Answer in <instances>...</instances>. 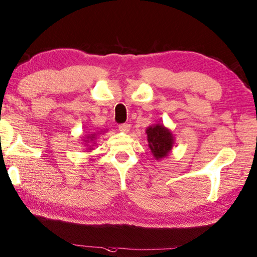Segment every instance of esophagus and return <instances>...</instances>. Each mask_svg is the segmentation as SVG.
<instances>
[{"label": "esophagus", "instance_id": "esophagus-1", "mask_svg": "<svg viewBox=\"0 0 257 257\" xmlns=\"http://www.w3.org/2000/svg\"><path fill=\"white\" fill-rule=\"evenodd\" d=\"M119 130H120L121 133L127 134V133H129V130H130V124H128V123H122V124L119 125Z\"/></svg>", "mask_w": 257, "mask_h": 257}]
</instances>
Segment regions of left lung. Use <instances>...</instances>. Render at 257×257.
Returning <instances> with one entry per match:
<instances>
[{
	"mask_svg": "<svg viewBox=\"0 0 257 257\" xmlns=\"http://www.w3.org/2000/svg\"><path fill=\"white\" fill-rule=\"evenodd\" d=\"M149 148L156 160H161L172 152L175 144L173 132L162 123H156L146 128Z\"/></svg>",
	"mask_w": 257,
	"mask_h": 257,
	"instance_id": "8db88e82",
	"label": "left lung"
}]
</instances>
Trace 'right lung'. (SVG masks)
<instances>
[{
  "instance_id": "1",
  "label": "right lung",
  "mask_w": 257,
  "mask_h": 257,
  "mask_svg": "<svg viewBox=\"0 0 257 257\" xmlns=\"http://www.w3.org/2000/svg\"><path fill=\"white\" fill-rule=\"evenodd\" d=\"M105 132V130H104ZM103 130H100V132L98 133H90L88 134V135H84L83 136V144L84 146H87V150H92V146L91 144H95L96 143V140H97V136L98 135H101V134H104Z\"/></svg>"
}]
</instances>
